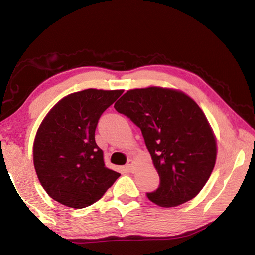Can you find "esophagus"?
Wrapping results in <instances>:
<instances>
[{"label":"esophagus","mask_w":255,"mask_h":255,"mask_svg":"<svg viewBox=\"0 0 255 255\" xmlns=\"http://www.w3.org/2000/svg\"><path fill=\"white\" fill-rule=\"evenodd\" d=\"M126 169L129 171V172H132L133 170H135V162L132 161V159H129L127 165H126Z\"/></svg>","instance_id":"obj_1"}]
</instances>
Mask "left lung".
<instances>
[{"label":"left lung","mask_w":255,"mask_h":255,"mask_svg":"<svg viewBox=\"0 0 255 255\" xmlns=\"http://www.w3.org/2000/svg\"><path fill=\"white\" fill-rule=\"evenodd\" d=\"M115 109L140 128L159 175L148 199L169 208L195 198L217 156L214 131L196 101L179 90L148 86L129 90Z\"/></svg>","instance_id":"left-lung-1"}]
</instances>
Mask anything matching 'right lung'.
<instances>
[{
  "mask_svg": "<svg viewBox=\"0 0 255 255\" xmlns=\"http://www.w3.org/2000/svg\"><path fill=\"white\" fill-rule=\"evenodd\" d=\"M123 90L86 89L64 97L42 120L33 141V165L42 188L64 206L81 209L105 195L120 174L106 167L96 128Z\"/></svg>",
  "mask_w": 255,
  "mask_h": 255,
  "instance_id": "add662e5",
  "label": "right lung"
}]
</instances>
